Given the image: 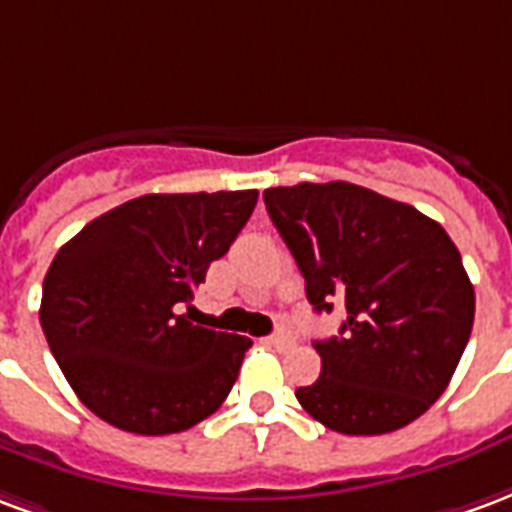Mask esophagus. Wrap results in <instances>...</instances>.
<instances>
[{
  "instance_id": "esophagus-1",
  "label": "esophagus",
  "mask_w": 512,
  "mask_h": 512,
  "mask_svg": "<svg viewBox=\"0 0 512 512\" xmlns=\"http://www.w3.org/2000/svg\"><path fill=\"white\" fill-rule=\"evenodd\" d=\"M270 341L275 343V346H289V343H292V333H289L286 327H278V330L270 335Z\"/></svg>"
}]
</instances>
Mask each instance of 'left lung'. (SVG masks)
<instances>
[{
  "label": "left lung",
  "mask_w": 512,
  "mask_h": 512,
  "mask_svg": "<svg viewBox=\"0 0 512 512\" xmlns=\"http://www.w3.org/2000/svg\"><path fill=\"white\" fill-rule=\"evenodd\" d=\"M313 311L343 300L346 322L316 341L322 376L302 409L338 434L404 428L445 393L475 322V289L447 231L352 182L264 190Z\"/></svg>",
  "instance_id": "left-lung-1"
}]
</instances>
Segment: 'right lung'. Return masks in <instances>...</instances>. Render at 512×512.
Instances as JSON below:
<instances>
[{
    "mask_svg": "<svg viewBox=\"0 0 512 512\" xmlns=\"http://www.w3.org/2000/svg\"><path fill=\"white\" fill-rule=\"evenodd\" d=\"M256 199L259 190L149 193L59 248L40 324L89 412L141 436L179 434L218 412L251 338L193 324L190 302Z\"/></svg>",
    "mask_w": 512,
    "mask_h": 512,
    "instance_id": "1",
    "label": "right lung"
}]
</instances>
